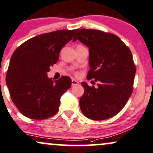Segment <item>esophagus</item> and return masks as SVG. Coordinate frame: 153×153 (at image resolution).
<instances>
[{
    "mask_svg": "<svg viewBox=\"0 0 153 153\" xmlns=\"http://www.w3.org/2000/svg\"><path fill=\"white\" fill-rule=\"evenodd\" d=\"M72 85H78L79 84V82H78V81H77V80H75V79H73V80H72Z\"/></svg>",
    "mask_w": 153,
    "mask_h": 153,
    "instance_id": "esophagus-1",
    "label": "esophagus"
}]
</instances>
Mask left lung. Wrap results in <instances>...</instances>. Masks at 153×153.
<instances>
[{
	"label": "left lung",
	"instance_id": "1",
	"mask_svg": "<svg viewBox=\"0 0 153 153\" xmlns=\"http://www.w3.org/2000/svg\"><path fill=\"white\" fill-rule=\"evenodd\" d=\"M79 40L89 48L88 80L95 79L97 87L82 82L84 93L80 108L85 116L103 120L115 116L131 95L136 68L129 48L112 33L80 29L73 41Z\"/></svg>",
	"mask_w": 153,
	"mask_h": 153
}]
</instances>
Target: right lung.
<instances>
[{"label": "right lung", "mask_w": 153, "mask_h": 153, "mask_svg": "<svg viewBox=\"0 0 153 153\" xmlns=\"http://www.w3.org/2000/svg\"><path fill=\"white\" fill-rule=\"evenodd\" d=\"M78 29L60 30L37 36L21 44L13 53L6 75L11 100L25 117L43 120L58 113L60 97L71 86V79L48 77L59 53Z\"/></svg>", "instance_id": "right-lung-1"}]
</instances>
